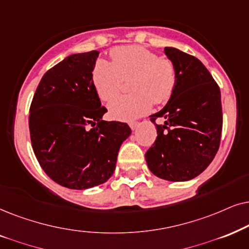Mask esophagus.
I'll use <instances>...</instances> for the list:
<instances>
[{
  "label": "esophagus",
  "instance_id": "1",
  "mask_svg": "<svg viewBox=\"0 0 249 249\" xmlns=\"http://www.w3.org/2000/svg\"><path fill=\"white\" fill-rule=\"evenodd\" d=\"M139 126V122H131L130 123V127L132 128V130H135Z\"/></svg>",
  "mask_w": 249,
  "mask_h": 249
}]
</instances>
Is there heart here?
I'll return each instance as SVG.
<instances>
[{"label":"heart","mask_w":249,"mask_h":249,"mask_svg":"<svg viewBox=\"0 0 249 249\" xmlns=\"http://www.w3.org/2000/svg\"><path fill=\"white\" fill-rule=\"evenodd\" d=\"M112 62L98 61L92 79L99 98L110 101L122 90L124 81H131L132 94L116 98L109 112L121 121H132L154 105L170 100L178 82V71L171 59L139 45H124L110 51Z\"/></svg>","instance_id":"b5f03b06"}]
</instances>
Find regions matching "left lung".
Listing matches in <instances>:
<instances>
[{"label": "left lung", "instance_id": "left-lung-1", "mask_svg": "<svg viewBox=\"0 0 249 249\" xmlns=\"http://www.w3.org/2000/svg\"><path fill=\"white\" fill-rule=\"evenodd\" d=\"M165 53L177 67L178 82L167 105L150 116L157 138L145 160L158 178L188 181L205 171L220 147L221 92L199 59L175 48H165ZM157 118L164 125L155 124Z\"/></svg>", "mask_w": 249, "mask_h": 249}]
</instances>
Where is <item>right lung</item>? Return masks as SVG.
Returning <instances> with one entry per match:
<instances>
[{
  "instance_id": "right-lung-1",
  "label": "right lung",
  "mask_w": 249,
  "mask_h": 249,
  "mask_svg": "<svg viewBox=\"0 0 249 249\" xmlns=\"http://www.w3.org/2000/svg\"><path fill=\"white\" fill-rule=\"evenodd\" d=\"M98 51L76 53L43 76L29 108L32 147L43 171L69 189L92 188L114 173L126 123L102 121L92 71Z\"/></svg>"
}]
</instances>
